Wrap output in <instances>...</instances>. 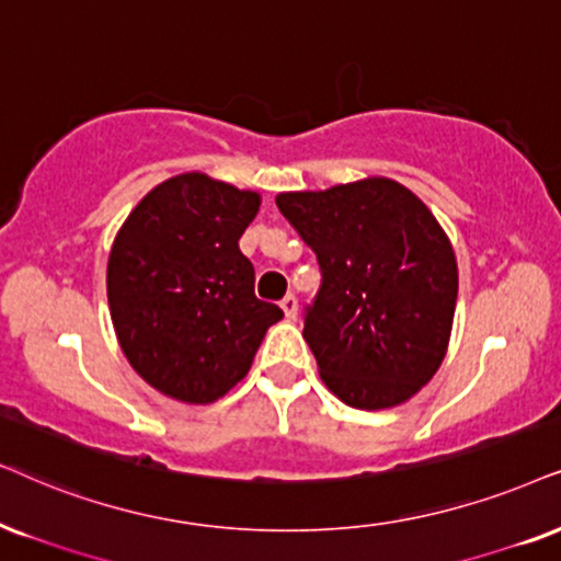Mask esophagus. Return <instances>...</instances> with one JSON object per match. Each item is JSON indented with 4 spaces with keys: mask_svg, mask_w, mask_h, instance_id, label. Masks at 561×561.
Here are the masks:
<instances>
[{
    "mask_svg": "<svg viewBox=\"0 0 561 561\" xmlns=\"http://www.w3.org/2000/svg\"><path fill=\"white\" fill-rule=\"evenodd\" d=\"M279 305H282V310H285V316L293 321V318L297 316V297L289 293V295H285V300H282Z\"/></svg>",
    "mask_w": 561,
    "mask_h": 561,
    "instance_id": "34e87169",
    "label": "esophagus"
}]
</instances>
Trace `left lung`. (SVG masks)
<instances>
[{
    "label": "left lung",
    "instance_id": "left-lung-1",
    "mask_svg": "<svg viewBox=\"0 0 561 561\" xmlns=\"http://www.w3.org/2000/svg\"><path fill=\"white\" fill-rule=\"evenodd\" d=\"M276 207L321 264L302 336L325 388L365 411L420 393L448 352L458 297L456 251L427 204L370 175L285 191Z\"/></svg>",
    "mask_w": 561,
    "mask_h": 561
}]
</instances>
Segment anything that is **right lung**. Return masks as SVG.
Returning a JSON list of instances; mask_svg holds the SVG:
<instances>
[{
  "label": "right lung",
  "instance_id": "add662e5",
  "mask_svg": "<svg viewBox=\"0 0 561 561\" xmlns=\"http://www.w3.org/2000/svg\"><path fill=\"white\" fill-rule=\"evenodd\" d=\"M261 194L207 173L154 186L111 245L108 308L124 357L168 399L211 403L251 370L282 310L253 293L238 240Z\"/></svg>",
  "mask_w": 561,
  "mask_h": 561
}]
</instances>
